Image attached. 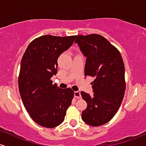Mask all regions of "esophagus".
<instances>
[{"instance_id": "obj_1", "label": "esophagus", "mask_w": 146, "mask_h": 146, "mask_svg": "<svg viewBox=\"0 0 146 146\" xmlns=\"http://www.w3.org/2000/svg\"><path fill=\"white\" fill-rule=\"evenodd\" d=\"M74 96H75V98H81L80 91H75V92H74Z\"/></svg>"}]
</instances>
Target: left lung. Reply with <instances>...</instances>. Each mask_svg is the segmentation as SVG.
Listing matches in <instances>:
<instances>
[{
  "label": "left lung",
  "mask_w": 146,
  "mask_h": 146,
  "mask_svg": "<svg viewBox=\"0 0 146 146\" xmlns=\"http://www.w3.org/2000/svg\"><path fill=\"white\" fill-rule=\"evenodd\" d=\"M75 42L86 57L84 76L94 77V95L81 91L87 103L82 119L89 125L105 124L118 111L125 91V66L118 50L100 35H78Z\"/></svg>",
  "instance_id": "obj_1"
}]
</instances>
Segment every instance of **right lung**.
<instances>
[{
    "instance_id": "obj_1",
    "label": "right lung",
    "mask_w": 146,
    "mask_h": 146,
    "mask_svg": "<svg viewBox=\"0 0 146 146\" xmlns=\"http://www.w3.org/2000/svg\"><path fill=\"white\" fill-rule=\"evenodd\" d=\"M76 36L44 35L33 40L24 52L19 76L22 101L32 119L44 127H57L64 121L74 91L52 84L57 60L72 46Z\"/></svg>"
}]
</instances>
